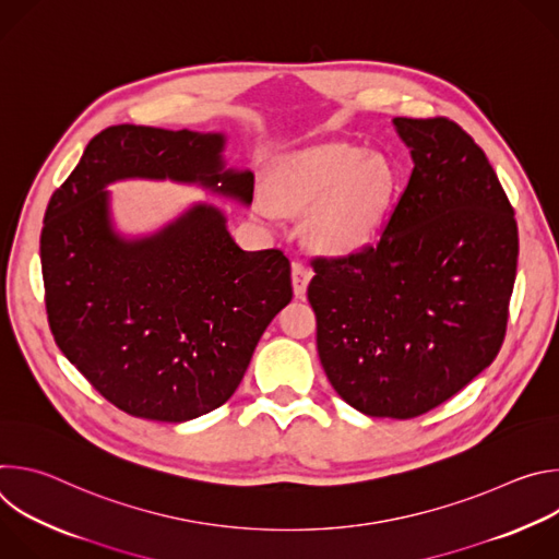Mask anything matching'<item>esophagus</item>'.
Here are the masks:
<instances>
[{"label": "esophagus", "instance_id": "1", "mask_svg": "<svg viewBox=\"0 0 559 559\" xmlns=\"http://www.w3.org/2000/svg\"><path fill=\"white\" fill-rule=\"evenodd\" d=\"M309 281H311V272L302 263H292V285H294V294L298 298L305 296Z\"/></svg>", "mask_w": 559, "mask_h": 559}]
</instances>
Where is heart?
Returning a JSON list of instances; mask_svg holds the SVG:
<instances>
[{
    "instance_id": "heart-1",
    "label": "heart",
    "mask_w": 559,
    "mask_h": 559,
    "mask_svg": "<svg viewBox=\"0 0 559 559\" xmlns=\"http://www.w3.org/2000/svg\"><path fill=\"white\" fill-rule=\"evenodd\" d=\"M395 192V170L382 154L352 143H323L278 158L270 194L257 201L263 218L309 212L307 238L325 257L365 250L378 234Z\"/></svg>"
}]
</instances>
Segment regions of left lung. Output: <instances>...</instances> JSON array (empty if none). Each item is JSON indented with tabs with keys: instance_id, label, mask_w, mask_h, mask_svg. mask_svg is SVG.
I'll list each match as a JSON object with an SVG mask.
<instances>
[{
	"instance_id": "obj_1",
	"label": "left lung",
	"mask_w": 559,
	"mask_h": 559,
	"mask_svg": "<svg viewBox=\"0 0 559 559\" xmlns=\"http://www.w3.org/2000/svg\"><path fill=\"white\" fill-rule=\"evenodd\" d=\"M414 170L376 246L313 261L321 365L347 405L407 420L487 369L518 270L513 207L487 154L449 119L395 117Z\"/></svg>"
}]
</instances>
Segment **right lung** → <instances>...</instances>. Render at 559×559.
Here are the masks:
<instances>
[{"label":"right lung","instance_id":"obj_1","mask_svg":"<svg viewBox=\"0 0 559 559\" xmlns=\"http://www.w3.org/2000/svg\"><path fill=\"white\" fill-rule=\"evenodd\" d=\"M225 132L112 126L52 194L41 229L50 332L121 412L188 423L229 401L272 318L292 300L278 250L246 252L212 203L150 234L115 225L108 186H199L252 203L254 175L225 166Z\"/></svg>","mask_w":559,"mask_h":559}]
</instances>
